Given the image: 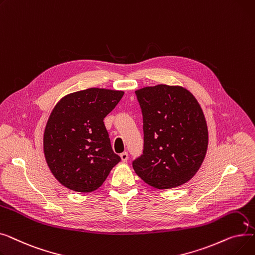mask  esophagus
<instances>
[{"label": "esophagus", "instance_id": "obj_1", "mask_svg": "<svg viewBox=\"0 0 255 255\" xmlns=\"http://www.w3.org/2000/svg\"><path fill=\"white\" fill-rule=\"evenodd\" d=\"M120 156H121V159H122L123 162H126L128 160V153L127 152H123Z\"/></svg>", "mask_w": 255, "mask_h": 255}]
</instances>
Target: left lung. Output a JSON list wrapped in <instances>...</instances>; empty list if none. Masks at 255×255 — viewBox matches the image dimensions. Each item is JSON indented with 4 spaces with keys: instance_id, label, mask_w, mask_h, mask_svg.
Listing matches in <instances>:
<instances>
[{
    "instance_id": "obj_1",
    "label": "left lung",
    "mask_w": 255,
    "mask_h": 255,
    "mask_svg": "<svg viewBox=\"0 0 255 255\" xmlns=\"http://www.w3.org/2000/svg\"><path fill=\"white\" fill-rule=\"evenodd\" d=\"M143 122L142 154L132 162L136 175L157 189L188 182L208 149L202 107L180 86L157 85L135 91Z\"/></svg>"
}]
</instances>
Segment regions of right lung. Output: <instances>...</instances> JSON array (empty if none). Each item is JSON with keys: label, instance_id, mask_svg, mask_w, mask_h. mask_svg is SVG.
Wrapping results in <instances>:
<instances>
[{"label": "right lung", "instance_id": "obj_1", "mask_svg": "<svg viewBox=\"0 0 255 255\" xmlns=\"http://www.w3.org/2000/svg\"><path fill=\"white\" fill-rule=\"evenodd\" d=\"M123 95V91L91 88L68 94L52 110L44 130V156L52 175L68 189H98L121 161L103 120Z\"/></svg>", "mask_w": 255, "mask_h": 255}]
</instances>
